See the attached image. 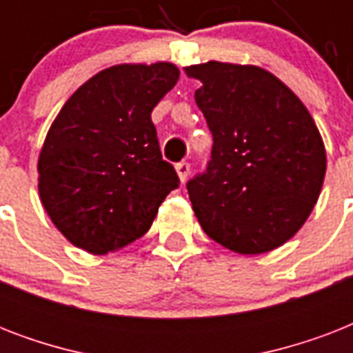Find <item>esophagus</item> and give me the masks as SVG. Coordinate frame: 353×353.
I'll return each mask as SVG.
<instances>
[{"label": "esophagus", "mask_w": 353, "mask_h": 353, "mask_svg": "<svg viewBox=\"0 0 353 353\" xmlns=\"http://www.w3.org/2000/svg\"><path fill=\"white\" fill-rule=\"evenodd\" d=\"M176 172L177 176H179V181L185 183L187 181L188 174H190V165H188L187 161H181V163H177L176 165Z\"/></svg>", "instance_id": "34e87169"}]
</instances>
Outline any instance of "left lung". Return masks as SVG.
<instances>
[{
  "instance_id": "left-lung-1",
  "label": "left lung",
  "mask_w": 353,
  "mask_h": 353,
  "mask_svg": "<svg viewBox=\"0 0 353 353\" xmlns=\"http://www.w3.org/2000/svg\"><path fill=\"white\" fill-rule=\"evenodd\" d=\"M201 82L196 104L212 132L207 172L187 185L194 214L214 241L262 254L299 232L326 174V150L302 101L258 65L185 68Z\"/></svg>"
}]
</instances>
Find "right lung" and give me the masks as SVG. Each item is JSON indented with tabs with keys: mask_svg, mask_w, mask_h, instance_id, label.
Instances as JSON below:
<instances>
[{
	"mask_svg": "<svg viewBox=\"0 0 353 353\" xmlns=\"http://www.w3.org/2000/svg\"><path fill=\"white\" fill-rule=\"evenodd\" d=\"M177 79L170 62L112 65L80 85L52 121L38 157V192L74 247L91 254L126 247L177 188L152 122Z\"/></svg>",
	"mask_w": 353,
	"mask_h": 353,
	"instance_id": "add662e5",
	"label": "right lung"
}]
</instances>
